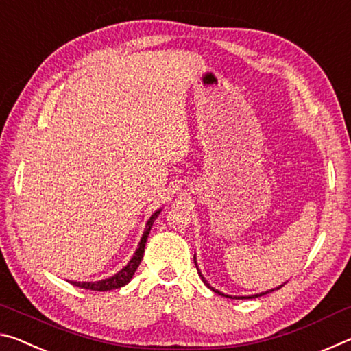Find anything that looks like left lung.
I'll return each instance as SVG.
<instances>
[{
    "label": "left lung",
    "instance_id": "left-lung-1",
    "mask_svg": "<svg viewBox=\"0 0 351 351\" xmlns=\"http://www.w3.org/2000/svg\"><path fill=\"white\" fill-rule=\"evenodd\" d=\"M193 260H195V257H193ZM195 265H197V261H195ZM198 269V268H197ZM199 276H201V272H199ZM201 278H203V282L207 285V287H209V283H207L206 282V278L203 277V276H201ZM283 287V285H280V287H278V288H282ZM209 288H212V287H209ZM278 288H276V289H278ZM213 289V288H212ZM213 291H215V293H218V294H221V295H224V297H229V295H226V294H223V293H219V291H217V289H213ZM271 291H274V289H269V291H266V293H261V294H255V295H249L247 297V299H254V297H260V295H263V294H268V293H271ZM239 299H240V297H239ZM241 299H243V297H241Z\"/></svg>",
    "mask_w": 351,
    "mask_h": 351
}]
</instances>
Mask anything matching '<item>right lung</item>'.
I'll return each mask as SVG.
<instances>
[{
	"mask_svg": "<svg viewBox=\"0 0 351 351\" xmlns=\"http://www.w3.org/2000/svg\"><path fill=\"white\" fill-rule=\"evenodd\" d=\"M159 212H154L153 215L150 217V219L147 221L145 226V230H144V235H142L141 243H139V247L136 249V252L133 255V258L128 261V265L125 268H122L121 271L117 272L116 276H112L110 278H105V280H99V282H71L75 287L79 288H85V289H91V291H110V289H116V288H121L123 285H127L130 280H132V277L134 276L136 269H138V266L141 263L142 257H144V249H145V243H147V237L150 234V229L154 223V219L159 215Z\"/></svg>",
	"mask_w": 351,
	"mask_h": 351,
	"instance_id": "1",
	"label": "right lung"
}]
</instances>
